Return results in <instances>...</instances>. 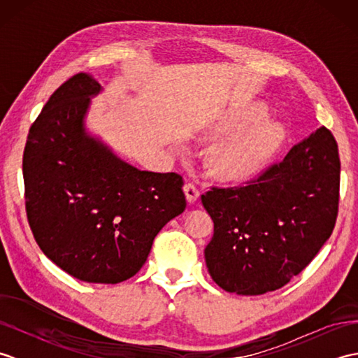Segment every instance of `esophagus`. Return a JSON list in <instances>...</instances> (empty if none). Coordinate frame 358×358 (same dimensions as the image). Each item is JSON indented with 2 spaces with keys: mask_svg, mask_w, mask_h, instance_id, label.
Returning <instances> with one entry per match:
<instances>
[{
  "mask_svg": "<svg viewBox=\"0 0 358 358\" xmlns=\"http://www.w3.org/2000/svg\"><path fill=\"white\" fill-rule=\"evenodd\" d=\"M185 194H186V199H187L189 203H195L200 196V191H199V187H196L195 183H186L185 185Z\"/></svg>",
  "mask_w": 358,
  "mask_h": 358,
  "instance_id": "34e87169",
  "label": "esophagus"
}]
</instances>
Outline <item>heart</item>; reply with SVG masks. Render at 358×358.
I'll return each mask as SVG.
<instances>
[{
    "instance_id": "obj_1",
    "label": "heart",
    "mask_w": 358,
    "mask_h": 358,
    "mask_svg": "<svg viewBox=\"0 0 358 358\" xmlns=\"http://www.w3.org/2000/svg\"><path fill=\"white\" fill-rule=\"evenodd\" d=\"M268 112L263 106L229 112L210 127L212 136H224L254 124L245 131L222 141L210 152L209 167L224 180H245L260 172L275 155L285 140V127L277 121L264 120Z\"/></svg>"
}]
</instances>
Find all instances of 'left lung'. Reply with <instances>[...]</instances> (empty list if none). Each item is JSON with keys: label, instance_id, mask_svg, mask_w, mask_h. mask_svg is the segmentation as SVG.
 I'll list each match as a JSON object with an SVG mask.
<instances>
[{"label": "left lung", "instance_id": "8db88e82", "mask_svg": "<svg viewBox=\"0 0 358 358\" xmlns=\"http://www.w3.org/2000/svg\"><path fill=\"white\" fill-rule=\"evenodd\" d=\"M338 196V148L326 127L245 186H212L201 195L214 222L204 249L212 280L238 295L283 287L331 237Z\"/></svg>", "mask_w": 358, "mask_h": 358}]
</instances>
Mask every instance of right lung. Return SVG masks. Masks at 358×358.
<instances>
[{"instance_id":"add662e5","label":"right lung","mask_w":358,"mask_h":358,"mask_svg":"<svg viewBox=\"0 0 358 358\" xmlns=\"http://www.w3.org/2000/svg\"><path fill=\"white\" fill-rule=\"evenodd\" d=\"M86 72L63 83L29 129L22 177L29 226L58 268L87 283L115 285L146 263L163 226L186 209L183 177L140 171L85 131Z\"/></svg>"}]
</instances>
